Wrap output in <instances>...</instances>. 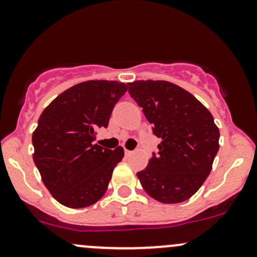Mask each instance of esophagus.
<instances>
[{
    "instance_id": "obj_1",
    "label": "esophagus",
    "mask_w": 257,
    "mask_h": 257,
    "mask_svg": "<svg viewBox=\"0 0 257 257\" xmlns=\"http://www.w3.org/2000/svg\"><path fill=\"white\" fill-rule=\"evenodd\" d=\"M124 153H125V155H128V157H129V155L133 154V152H132V150H128V149L124 150Z\"/></svg>"
}]
</instances>
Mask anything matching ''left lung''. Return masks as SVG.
Returning <instances> with one entry per match:
<instances>
[{
    "instance_id": "8db88e82",
    "label": "left lung",
    "mask_w": 257,
    "mask_h": 257,
    "mask_svg": "<svg viewBox=\"0 0 257 257\" xmlns=\"http://www.w3.org/2000/svg\"><path fill=\"white\" fill-rule=\"evenodd\" d=\"M131 97L143 109L159 152L137 173L153 199L164 204L188 200L200 189L219 150L220 133L211 113L185 89L165 80L128 83Z\"/></svg>"
}]
</instances>
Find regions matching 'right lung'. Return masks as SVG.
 Masks as SVG:
<instances>
[{
    "label": "right lung",
    "instance_id": "obj_1",
    "mask_svg": "<svg viewBox=\"0 0 257 257\" xmlns=\"http://www.w3.org/2000/svg\"><path fill=\"white\" fill-rule=\"evenodd\" d=\"M126 89L114 80H87L59 94L41 114L32 136L33 160L46 188L62 205L85 208L104 195L124 150L93 142L95 132L108 126Z\"/></svg>",
    "mask_w": 257,
    "mask_h": 257
}]
</instances>
